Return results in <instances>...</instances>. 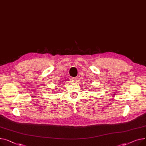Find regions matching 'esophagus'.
<instances>
[{
  "label": "esophagus",
  "instance_id": "34e87169",
  "mask_svg": "<svg viewBox=\"0 0 146 146\" xmlns=\"http://www.w3.org/2000/svg\"><path fill=\"white\" fill-rule=\"evenodd\" d=\"M77 79H78V78H76V77H73V78H72V82H76Z\"/></svg>",
  "mask_w": 146,
  "mask_h": 146
}]
</instances>
